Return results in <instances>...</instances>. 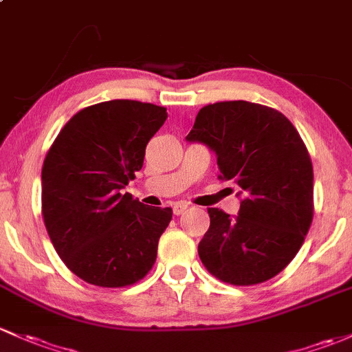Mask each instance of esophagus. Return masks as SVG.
Segmentation results:
<instances>
[{
    "instance_id": "obj_1",
    "label": "esophagus",
    "mask_w": 352,
    "mask_h": 352,
    "mask_svg": "<svg viewBox=\"0 0 352 352\" xmlns=\"http://www.w3.org/2000/svg\"><path fill=\"white\" fill-rule=\"evenodd\" d=\"M172 209L175 216H180V214H184L188 209V204H186V202H175V204L172 206Z\"/></svg>"
}]
</instances>
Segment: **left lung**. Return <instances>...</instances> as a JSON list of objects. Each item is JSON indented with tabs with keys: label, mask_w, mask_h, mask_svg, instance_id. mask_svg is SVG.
Here are the masks:
<instances>
[{
	"label": "left lung",
	"mask_w": 352,
	"mask_h": 352,
	"mask_svg": "<svg viewBox=\"0 0 352 352\" xmlns=\"http://www.w3.org/2000/svg\"><path fill=\"white\" fill-rule=\"evenodd\" d=\"M188 142L216 153L221 180L238 187L236 217L207 209L199 256L221 282L248 287L273 278L298 253L314 217V170L305 143L280 111L224 101L197 113Z\"/></svg>",
	"instance_id": "1"
}]
</instances>
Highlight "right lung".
Instances as JSON below:
<instances>
[{"instance_id":"add662e5","label":"right lung","mask_w":352,"mask_h":352,"mask_svg":"<svg viewBox=\"0 0 352 352\" xmlns=\"http://www.w3.org/2000/svg\"><path fill=\"white\" fill-rule=\"evenodd\" d=\"M166 120L150 102L114 99L74 114L42 168V216L65 266L96 287L136 283L157 260L170 207L123 194L142 170L145 148Z\"/></svg>"}]
</instances>
